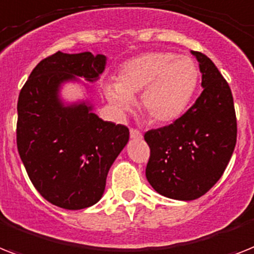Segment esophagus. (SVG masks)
Listing matches in <instances>:
<instances>
[{
	"label": "esophagus",
	"mask_w": 254,
	"mask_h": 254,
	"mask_svg": "<svg viewBox=\"0 0 254 254\" xmlns=\"http://www.w3.org/2000/svg\"><path fill=\"white\" fill-rule=\"evenodd\" d=\"M130 138H133V139H142V133L138 129H135V127H131Z\"/></svg>",
	"instance_id": "1"
}]
</instances>
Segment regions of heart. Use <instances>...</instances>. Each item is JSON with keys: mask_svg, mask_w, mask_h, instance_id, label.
I'll return each mask as SVG.
<instances>
[{"mask_svg": "<svg viewBox=\"0 0 254 254\" xmlns=\"http://www.w3.org/2000/svg\"><path fill=\"white\" fill-rule=\"evenodd\" d=\"M198 80V67L190 57L174 52H148L124 64L119 82L104 84V92L119 115L129 112L134 98L141 92L139 108L148 120L167 124L184 113Z\"/></svg>", "mask_w": 254, "mask_h": 254, "instance_id": "heart-1", "label": "heart"}]
</instances>
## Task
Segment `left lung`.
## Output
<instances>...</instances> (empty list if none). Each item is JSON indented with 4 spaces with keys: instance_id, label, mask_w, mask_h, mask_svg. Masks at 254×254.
<instances>
[{
    "instance_id": "left-lung-1",
    "label": "left lung",
    "mask_w": 254,
    "mask_h": 254,
    "mask_svg": "<svg viewBox=\"0 0 254 254\" xmlns=\"http://www.w3.org/2000/svg\"><path fill=\"white\" fill-rule=\"evenodd\" d=\"M191 53L199 64L203 91L174 123L145 133L150 147L148 183L159 194L180 201L199 198L216 184L238 137L234 98L227 80L207 56Z\"/></svg>"
}]
</instances>
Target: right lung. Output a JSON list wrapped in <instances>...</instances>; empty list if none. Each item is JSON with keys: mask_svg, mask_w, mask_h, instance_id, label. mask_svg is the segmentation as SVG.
Returning a JSON list of instances; mask_svg holds the SVG:
<instances>
[{"mask_svg": "<svg viewBox=\"0 0 254 254\" xmlns=\"http://www.w3.org/2000/svg\"><path fill=\"white\" fill-rule=\"evenodd\" d=\"M106 56L57 52L41 60L18 98L16 146L36 190L52 205L80 210L102 198L108 171L129 141V129L103 121L86 103L65 107V80L98 79Z\"/></svg>", "mask_w": 254, "mask_h": 254, "instance_id": "right-lung-1", "label": "right lung"}]
</instances>
